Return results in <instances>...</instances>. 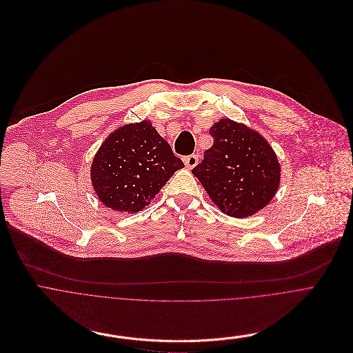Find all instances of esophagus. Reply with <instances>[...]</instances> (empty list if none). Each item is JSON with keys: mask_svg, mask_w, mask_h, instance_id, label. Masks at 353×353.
I'll return each instance as SVG.
<instances>
[{"mask_svg": "<svg viewBox=\"0 0 353 353\" xmlns=\"http://www.w3.org/2000/svg\"><path fill=\"white\" fill-rule=\"evenodd\" d=\"M183 161H185L186 168H188V170H192V168H194V167L197 165V163H199V156H197V154L188 156V157H185Z\"/></svg>", "mask_w": 353, "mask_h": 353, "instance_id": "34e87169", "label": "esophagus"}]
</instances>
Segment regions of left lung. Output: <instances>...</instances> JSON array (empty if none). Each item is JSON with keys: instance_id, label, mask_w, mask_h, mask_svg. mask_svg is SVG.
Wrapping results in <instances>:
<instances>
[{"instance_id": "8db88e82", "label": "left lung", "mask_w": 353, "mask_h": 353, "mask_svg": "<svg viewBox=\"0 0 353 353\" xmlns=\"http://www.w3.org/2000/svg\"><path fill=\"white\" fill-rule=\"evenodd\" d=\"M214 145L192 170L208 197L224 214L246 219L275 196L281 165L267 140L254 129L230 118L210 128Z\"/></svg>"}]
</instances>
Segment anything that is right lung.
<instances>
[{
    "mask_svg": "<svg viewBox=\"0 0 353 353\" xmlns=\"http://www.w3.org/2000/svg\"><path fill=\"white\" fill-rule=\"evenodd\" d=\"M150 121L126 123L111 132L90 167L100 201L118 213L142 211L175 171L183 168Z\"/></svg>",
    "mask_w": 353,
    "mask_h": 353,
    "instance_id": "right-lung-1",
    "label": "right lung"
}]
</instances>
